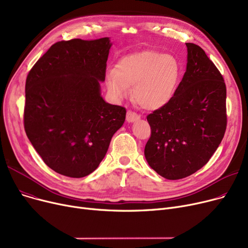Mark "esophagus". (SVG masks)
<instances>
[{"mask_svg":"<svg viewBox=\"0 0 248 248\" xmlns=\"http://www.w3.org/2000/svg\"><path fill=\"white\" fill-rule=\"evenodd\" d=\"M139 120H140V115H138L136 112L131 111V110H128L126 112V121H127V123H134V122L139 121Z\"/></svg>","mask_w":248,"mask_h":248,"instance_id":"obj_1","label":"esophagus"}]
</instances>
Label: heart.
<instances>
[{
    "label": "heart",
    "mask_w": 248,
    "mask_h": 248,
    "mask_svg": "<svg viewBox=\"0 0 248 248\" xmlns=\"http://www.w3.org/2000/svg\"><path fill=\"white\" fill-rule=\"evenodd\" d=\"M182 75L179 60L171 54L141 51L123 57L106 73V86L114 100H123L133 87L136 103L147 110L159 109L171 101Z\"/></svg>",
    "instance_id": "obj_1"
}]
</instances>
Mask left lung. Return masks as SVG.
<instances>
[{"mask_svg": "<svg viewBox=\"0 0 248 248\" xmlns=\"http://www.w3.org/2000/svg\"><path fill=\"white\" fill-rule=\"evenodd\" d=\"M186 46V72L173 98L147 116L152 132L145 157L168 180L186 178L206 165L227 124L222 75L200 46Z\"/></svg>", "mask_w": 248, "mask_h": 248, "instance_id": "obj_1", "label": "left lung"}]
</instances>
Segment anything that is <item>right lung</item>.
Listing matches in <instances>:
<instances>
[{"instance_id":"1","label":"right lung","mask_w":248,"mask_h":248,"mask_svg":"<svg viewBox=\"0 0 248 248\" xmlns=\"http://www.w3.org/2000/svg\"><path fill=\"white\" fill-rule=\"evenodd\" d=\"M111 45L108 37L57 42L26 79V135L44 163L63 176L93 173L124 123L125 108L100 93Z\"/></svg>"}]
</instances>
